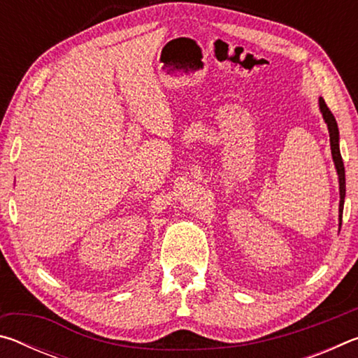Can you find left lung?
Segmentation results:
<instances>
[{
    "label": "left lung",
    "instance_id": "obj_1",
    "mask_svg": "<svg viewBox=\"0 0 358 358\" xmlns=\"http://www.w3.org/2000/svg\"><path fill=\"white\" fill-rule=\"evenodd\" d=\"M319 108H320V112H322V117H324L325 123H327V128H329L331 156H333V162H335V167H336V172H338V180H339V227H341L344 197H346V173H344L343 157H341V153H339V131H338V124H336L335 117H333V113L330 112V108L327 107L325 101L322 98H319Z\"/></svg>",
    "mask_w": 358,
    "mask_h": 358
}]
</instances>
